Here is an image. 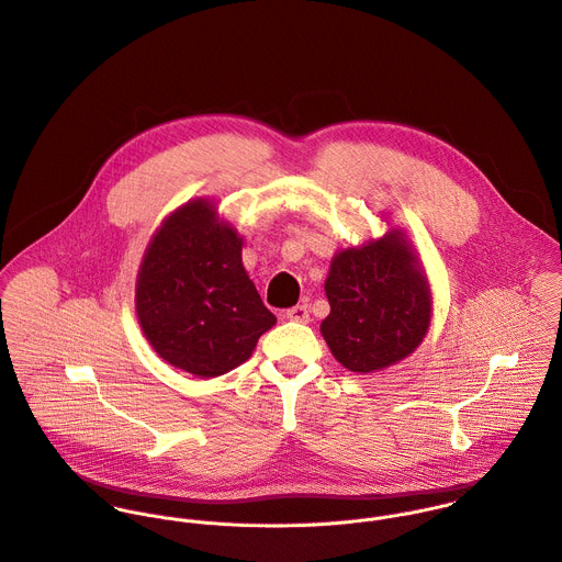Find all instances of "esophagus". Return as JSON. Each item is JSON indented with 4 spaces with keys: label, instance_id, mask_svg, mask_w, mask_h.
<instances>
[{
    "label": "esophagus",
    "instance_id": "obj_1",
    "mask_svg": "<svg viewBox=\"0 0 562 562\" xmlns=\"http://www.w3.org/2000/svg\"><path fill=\"white\" fill-rule=\"evenodd\" d=\"M286 319H291V322H300V324H306V322L311 319V311H308V306H306V304H297V306H293V308H289V311H286Z\"/></svg>",
    "mask_w": 562,
    "mask_h": 562
}]
</instances>
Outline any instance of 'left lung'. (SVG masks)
I'll use <instances>...</instances> for the list:
<instances>
[{
    "mask_svg": "<svg viewBox=\"0 0 562 562\" xmlns=\"http://www.w3.org/2000/svg\"><path fill=\"white\" fill-rule=\"evenodd\" d=\"M324 289L330 315L319 330L350 372L370 374L403 361L429 330V280L403 229L335 254Z\"/></svg>",
    "mask_w": 562,
    "mask_h": 562,
    "instance_id": "8db88e82",
    "label": "left lung"
}]
</instances>
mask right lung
<instances>
[{"label": "right lung", "instance_id": "obj_1", "mask_svg": "<svg viewBox=\"0 0 562 562\" xmlns=\"http://www.w3.org/2000/svg\"><path fill=\"white\" fill-rule=\"evenodd\" d=\"M243 238L205 199L177 207L150 238L135 284L144 337L201 379L245 363L276 324L243 267Z\"/></svg>", "mask_w": 562, "mask_h": 562}]
</instances>
